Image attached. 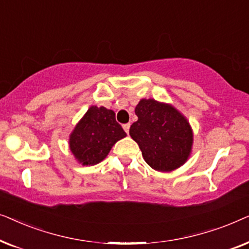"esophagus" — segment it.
<instances>
[{
    "mask_svg": "<svg viewBox=\"0 0 249 249\" xmlns=\"http://www.w3.org/2000/svg\"><path fill=\"white\" fill-rule=\"evenodd\" d=\"M122 127H124V131L127 132V134H129V129H130V124H125L122 125Z\"/></svg>",
    "mask_w": 249,
    "mask_h": 249,
    "instance_id": "obj_1",
    "label": "esophagus"
}]
</instances>
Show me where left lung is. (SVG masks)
<instances>
[{
  "label": "left lung",
  "mask_w": 249,
  "mask_h": 249,
  "mask_svg": "<svg viewBox=\"0 0 249 249\" xmlns=\"http://www.w3.org/2000/svg\"><path fill=\"white\" fill-rule=\"evenodd\" d=\"M138 120L131 124V138L146 163L156 171H172L187 161L192 151L193 131L175 107L155 100H142L135 108Z\"/></svg>",
  "instance_id": "obj_1"
}]
</instances>
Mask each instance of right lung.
<instances>
[{"label":"right lung","mask_w":249,"mask_h":249,"mask_svg":"<svg viewBox=\"0 0 249 249\" xmlns=\"http://www.w3.org/2000/svg\"><path fill=\"white\" fill-rule=\"evenodd\" d=\"M125 136L113 111L90 107L70 135V149L81 164L94 165L103 161L112 146Z\"/></svg>","instance_id":"1"}]
</instances>
